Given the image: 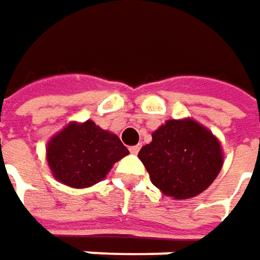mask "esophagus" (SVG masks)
Instances as JSON below:
<instances>
[{
	"mask_svg": "<svg viewBox=\"0 0 260 260\" xmlns=\"http://www.w3.org/2000/svg\"><path fill=\"white\" fill-rule=\"evenodd\" d=\"M140 150V145H136V146H130V152L132 153H137Z\"/></svg>",
	"mask_w": 260,
	"mask_h": 260,
	"instance_id": "esophagus-1",
	"label": "esophagus"
}]
</instances>
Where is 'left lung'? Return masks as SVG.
I'll use <instances>...</instances> for the list:
<instances>
[{"label":"left lung","instance_id":"obj_1","mask_svg":"<svg viewBox=\"0 0 260 260\" xmlns=\"http://www.w3.org/2000/svg\"><path fill=\"white\" fill-rule=\"evenodd\" d=\"M150 181L164 194L190 199L209 187L222 168V149L216 137L191 120H168L152 133L139 152Z\"/></svg>","mask_w":260,"mask_h":260}]
</instances>
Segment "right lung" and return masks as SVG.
Listing matches in <instances>:
<instances>
[{"instance_id":"right-lung-1","label":"right lung","mask_w":260,"mask_h":260,"mask_svg":"<svg viewBox=\"0 0 260 260\" xmlns=\"http://www.w3.org/2000/svg\"><path fill=\"white\" fill-rule=\"evenodd\" d=\"M128 155L117 135L87 120L70 123L46 146V159L54 177L74 188L90 187L110 173L112 165Z\"/></svg>"}]
</instances>
